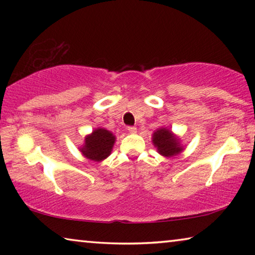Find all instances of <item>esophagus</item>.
<instances>
[{
  "label": "esophagus",
  "mask_w": 255,
  "mask_h": 255,
  "mask_svg": "<svg viewBox=\"0 0 255 255\" xmlns=\"http://www.w3.org/2000/svg\"><path fill=\"white\" fill-rule=\"evenodd\" d=\"M127 129H128V131L130 132V133H135L137 131V128L135 126H128Z\"/></svg>",
  "instance_id": "obj_1"
}]
</instances>
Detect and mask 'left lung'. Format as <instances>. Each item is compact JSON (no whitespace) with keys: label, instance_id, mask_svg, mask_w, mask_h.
Segmentation results:
<instances>
[{"label":"left lung","instance_id":"left-lung-1","mask_svg":"<svg viewBox=\"0 0 255 255\" xmlns=\"http://www.w3.org/2000/svg\"><path fill=\"white\" fill-rule=\"evenodd\" d=\"M153 143L158 149V153L164 156H173L180 153L182 148L180 147L178 139L172 135V132L167 129H158L154 132Z\"/></svg>","mask_w":255,"mask_h":255}]
</instances>
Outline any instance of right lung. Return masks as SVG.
<instances>
[{"label": "right lung", "mask_w": 255, "mask_h": 255, "mask_svg": "<svg viewBox=\"0 0 255 255\" xmlns=\"http://www.w3.org/2000/svg\"><path fill=\"white\" fill-rule=\"evenodd\" d=\"M115 139V136L110 131L99 128L85 138V144L81 148V152L92 161H102L110 155Z\"/></svg>", "instance_id": "obj_1"}]
</instances>
